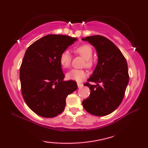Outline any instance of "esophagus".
<instances>
[{
    "mask_svg": "<svg viewBox=\"0 0 148 148\" xmlns=\"http://www.w3.org/2000/svg\"><path fill=\"white\" fill-rule=\"evenodd\" d=\"M77 86H78L79 88H82V87L83 86V84H81V83H77Z\"/></svg>",
    "mask_w": 148,
    "mask_h": 148,
    "instance_id": "34e87169",
    "label": "esophagus"
}]
</instances>
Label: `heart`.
<instances>
[{"mask_svg": "<svg viewBox=\"0 0 148 148\" xmlns=\"http://www.w3.org/2000/svg\"><path fill=\"white\" fill-rule=\"evenodd\" d=\"M75 52L86 59V66L90 67L92 65L91 58L92 57L93 50L92 47L88 44H83L75 48ZM60 64L63 68H68L71 65V55L68 51L62 52L59 58ZM87 76V73L84 70L72 69L66 74V78L69 80L81 82Z\"/></svg>", "mask_w": 148, "mask_h": 148, "instance_id": "1", "label": "heart"}]
</instances>
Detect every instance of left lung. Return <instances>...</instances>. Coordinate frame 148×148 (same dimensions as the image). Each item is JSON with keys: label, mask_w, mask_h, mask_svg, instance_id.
I'll use <instances>...</instances> for the list:
<instances>
[{"label": "left lung", "mask_w": 148, "mask_h": 148, "mask_svg": "<svg viewBox=\"0 0 148 148\" xmlns=\"http://www.w3.org/2000/svg\"><path fill=\"white\" fill-rule=\"evenodd\" d=\"M96 50L98 63L88 79L96 85L85 84L90 94L82 102L87 112L95 116H103L112 113L119 106L125 96L129 83L128 66L120 50L110 40L102 36L82 38ZM99 83H102L101 86Z\"/></svg>", "instance_id": "1"}]
</instances>
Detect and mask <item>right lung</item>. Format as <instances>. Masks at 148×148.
Returning a JSON list of instances; mask_svg holds the SVG:
<instances>
[{"label":"right lung","mask_w":148,"mask_h":148,"mask_svg":"<svg viewBox=\"0 0 148 148\" xmlns=\"http://www.w3.org/2000/svg\"><path fill=\"white\" fill-rule=\"evenodd\" d=\"M76 38L49 34L34 42L26 50L20 67L21 93L31 110L45 118L64 110L66 98L77 89L73 81H64L59 58L77 41Z\"/></svg>","instance_id":"1"}]
</instances>
